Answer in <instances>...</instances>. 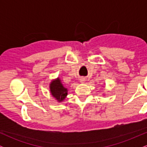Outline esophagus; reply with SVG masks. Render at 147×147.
<instances>
[{"label": "esophagus", "mask_w": 147, "mask_h": 147, "mask_svg": "<svg viewBox=\"0 0 147 147\" xmlns=\"http://www.w3.org/2000/svg\"><path fill=\"white\" fill-rule=\"evenodd\" d=\"M84 81H85V79H84V78H81L80 79V82H82H82H84Z\"/></svg>", "instance_id": "34e87169"}]
</instances>
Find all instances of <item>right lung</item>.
Returning <instances> with one entry per match:
<instances>
[{
    "label": "right lung",
    "instance_id": "add662e5",
    "mask_svg": "<svg viewBox=\"0 0 147 147\" xmlns=\"http://www.w3.org/2000/svg\"><path fill=\"white\" fill-rule=\"evenodd\" d=\"M50 88L52 96L55 97L59 102H61L62 100H63L68 95V92H67L68 90L63 86L59 79H57V80L52 82Z\"/></svg>",
    "mask_w": 147,
    "mask_h": 147
}]
</instances>
